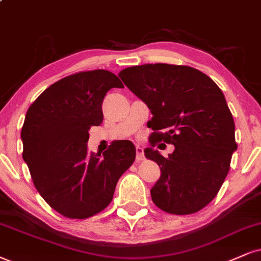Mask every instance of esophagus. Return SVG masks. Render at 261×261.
<instances>
[{"label":"esophagus","mask_w":261,"mask_h":261,"mask_svg":"<svg viewBox=\"0 0 261 261\" xmlns=\"http://www.w3.org/2000/svg\"><path fill=\"white\" fill-rule=\"evenodd\" d=\"M144 149L140 145H137V162H140V161L144 160Z\"/></svg>","instance_id":"obj_1"}]
</instances>
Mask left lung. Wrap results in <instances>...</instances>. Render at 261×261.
Returning a JSON list of instances; mask_svg holds the SVG:
<instances>
[{"mask_svg": "<svg viewBox=\"0 0 261 261\" xmlns=\"http://www.w3.org/2000/svg\"><path fill=\"white\" fill-rule=\"evenodd\" d=\"M121 80L151 110L147 127L161 176L151 189L157 207L170 214L198 212L217 196L230 169L234 122L221 89L194 67L145 64L122 70ZM161 130H167L162 134ZM173 143L168 158L153 149L157 141Z\"/></svg>", "mask_w": 261, "mask_h": 261, "instance_id": "8db88e82", "label": "left lung"}]
</instances>
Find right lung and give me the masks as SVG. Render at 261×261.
<instances>
[{"label":"right lung","mask_w":261,"mask_h":261,"mask_svg":"<svg viewBox=\"0 0 261 261\" xmlns=\"http://www.w3.org/2000/svg\"><path fill=\"white\" fill-rule=\"evenodd\" d=\"M123 85L106 70L79 72L48 87L32 102L21 128L22 159L35 188L58 213L86 219L112 201L120 176L136 160L129 140L101 155L88 152V130L102 122L101 102Z\"/></svg>","instance_id":"1"}]
</instances>
